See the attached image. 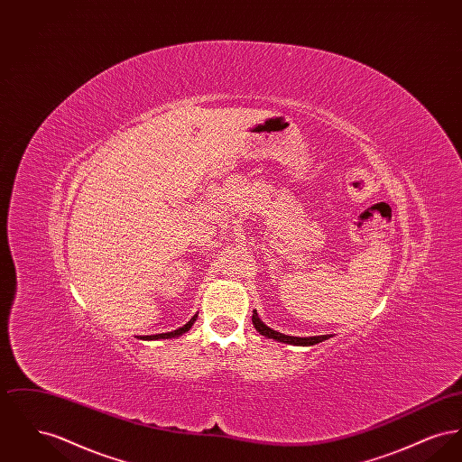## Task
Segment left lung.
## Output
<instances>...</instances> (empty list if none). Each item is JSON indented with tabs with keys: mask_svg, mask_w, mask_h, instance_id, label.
Here are the masks:
<instances>
[{
	"mask_svg": "<svg viewBox=\"0 0 462 462\" xmlns=\"http://www.w3.org/2000/svg\"><path fill=\"white\" fill-rule=\"evenodd\" d=\"M253 326L256 328V330L264 336V337H270V339H275V341H281V343H287V345H296V346H311V345H317V343H322L324 339H328L329 336H313V337H296V336H287L282 332H277V330L270 329L268 326H264L263 322L260 320L258 313L253 311Z\"/></svg>",
	"mask_w": 462,
	"mask_h": 462,
	"instance_id": "obj_1",
	"label": "left lung"
}]
</instances>
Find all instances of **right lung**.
I'll use <instances>...</instances> for the list:
<instances>
[{"mask_svg":"<svg viewBox=\"0 0 462 462\" xmlns=\"http://www.w3.org/2000/svg\"><path fill=\"white\" fill-rule=\"evenodd\" d=\"M198 319V315H194L183 328H180V329L173 330V332H168V334H162V336H180V334H183V332H187V330L192 328V324H194V320Z\"/></svg>","mask_w":462,"mask_h":462,"instance_id":"1","label":"right lung"}]
</instances>
